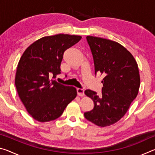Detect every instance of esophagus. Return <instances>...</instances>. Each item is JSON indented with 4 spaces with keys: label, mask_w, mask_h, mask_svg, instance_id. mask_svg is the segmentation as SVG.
I'll return each mask as SVG.
<instances>
[{
    "label": "esophagus",
    "mask_w": 155,
    "mask_h": 155,
    "mask_svg": "<svg viewBox=\"0 0 155 155\" xmlns=\"http://www.w3.org/2000/svg\"><path fill=\"white\" fill-rule=\"evenodd\" d=\"M77 92L78 96H83L84 95H85V93H84V90H83V89L77 88Z\"/></svg>",
    "instance_id": "34e87169"
}]
</instances>
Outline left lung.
Segmentation results:
<instances>
[{
	"instance_id": "obj_1",
	"label": "left lung",
	"mask_w": 155,
	"mask_h": 155,
	"mask_svg": "<svg viewBox=\"0 0 155 155\" xmlns=\"http://www.w3.org/2000/svg\"><path fill=\"white\" fill-rule=\"evenodd\" d=\"M92 54L95 74L104 76L102 94L85 91L93 100L94 107L84 116L101 127H107L122 118L137 96L140 85L138 65L133 56L124 46L107 39L87 36Z\"/></svg>"
}]
</instances>
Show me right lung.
Segmentation results:
<instances>
[{"label": "right lung", "mask_w": 155, "mask_h": 155, "mask_svg": "<svg viewBox=\"0 0 155 155\" xmlns=\"http://www.w3.org/2000/svg\"><path fill=\"white\" fill-rule=\"evenodd\" d=\"M81 37L68 34L46 36L26 49L18 64L15 85L27 111L38 122L56 120L77 96V90L57 82L65 50Z\"/></svg>", "instance_id": "add662e5"}]
</instances>
